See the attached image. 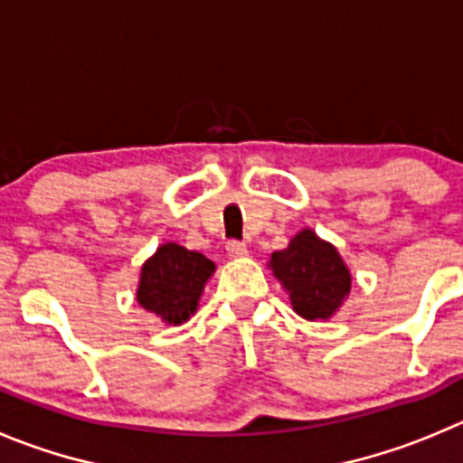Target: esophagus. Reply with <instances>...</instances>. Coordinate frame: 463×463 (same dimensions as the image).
<instances>
[{"label":"esophagus","instance_id":"esophagus-1","mask_svg":"<svg viewBox=\"0 0 463 463\" xmlns=\"http://www.w3.org/2000/svg\"><path fill=\"white\" fill-rule=\"evenodd\" d=\"M227 252L229 257H245V254H248V245L241 243V241H229Z\"/></svg>","mask_w":463,"mask_h":463}]
</instances>
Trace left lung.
I'll list each match as a JSON object with an SVG mask.
<instances>
[{"label": "left lung", "instance_id": "obj_1", "mask_svg": "<svg viewBox=\"0 0 463 463\" xmlns=\"http://www.w3.org/2000/svg\"><path fill=\"white\" fill-rule=\"evenodd\" d=\"M268 266L288 293L295 314L307 320L332 318L350 295L352 275L345 261L311 229L298 232L288 248L272 252Z\"/></svg>", "mask_w": 463, "mask_h": 463}]
</instances>
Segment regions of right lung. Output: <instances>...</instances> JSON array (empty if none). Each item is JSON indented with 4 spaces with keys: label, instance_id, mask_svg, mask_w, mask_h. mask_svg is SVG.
<instances>
[{
    "label": "right lung",
    "instance_id": "obj_1",
    "mask_svg": "<svg viewBox=\"0 0 463 463\" xmlns=\"http://www.w3.org/2000/svg\"><path fill=\"white\" fill-rule=\"evenodd\" d=\"M215 263L177 243H163L140 268L136 300L163 323L182 325L197 311Z\"/></svg>",
    "mask_w": 463,
    "mask_h": 463
}]
</instances>
